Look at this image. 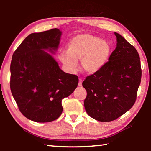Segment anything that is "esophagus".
<instances>
[{
    "mask_svg": "<svg viewBox=\"0 0 151 151\" xmlns=\"http://www.w3.org/2000/svg\"><path fill=\"white\" fill-rule=\"evenodd\" d=\"M82 83H83V80L81 78H79V82H78V86H82Z\"/></svg>",
    "mask_w": 151,
    "mask_h": 151,
    "instance_id": "1",
    "label": "esophagus"
}]
</instances>
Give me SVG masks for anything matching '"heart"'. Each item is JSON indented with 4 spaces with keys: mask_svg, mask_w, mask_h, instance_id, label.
<instances>
[{
    "mask_svg": "<svg viewBox=\"0 0 151 151\" xmlns=\"http://www.w3.org/2000/svg\"><path fill=\"white\" fill-rule=\"evenodd\" d=\"M111 54V46L106 40L91 34H81L71 39L67 52L62 51L58 58L70 73L77 70L81 60V68L87 74H93L105 65Z\"/></svg>",
    "mask_w": 151,
    "mask_h": 151,
    "instance_id": "1",
    "label": "heart"
}]
</instances>
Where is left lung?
<instances>
[{"label":"left lung","mask_w":151,"mask_h":151,"mask_svg":"<svg viewBox=\"0 0 151 151\" xmlns=\"http://www.w3.org/2000/svg\"><path fill=\"white\" fill-rule=\"evenodd\" d=\"M116 47L101 69L83 82L87 95L84 104L92 118L114 121L132 108L141 81L139 55L133 46L114 32Z\"/></svg>","instance_id":"left-lung-1"}]
</instances>
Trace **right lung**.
<instances>
[{"label":"right lung","instance_id":"obj_1","mask_svg":"<svg viewBox=\"0 0 151 151\" xmlns=\"http://www.w3.org/2000/svg\"><path fill=\"white\" fill-rule=\"evenodd\" d=\"M61 35L58 29L32 33L12 55L11 93L20 112L31 121L57 119L63 112L62 100L77 87L78 76L63 71L45 51L57 50Z\"/></svg>","mask_w":151,"mask_h":151}]
</instances>
